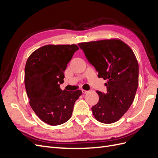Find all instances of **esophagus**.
<instances>
[{"instance_id":"1","label":"esophagus","mask_w":158,"mask_h":158,"mask_svg":"<svg viewBox=\"0 0 158 158\" xmlns=\"http://www.w3.org/2000/svg\"><path fill=\"white\" fill-rule=\"evenodd\" d=\"M82 93L83 94H87V93H88L89 92V91H87V90H84V89H82Z\"/></svg>"}]
</instances>
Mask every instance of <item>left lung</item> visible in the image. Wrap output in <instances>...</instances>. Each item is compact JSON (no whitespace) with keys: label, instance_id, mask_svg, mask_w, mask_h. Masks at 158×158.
<instances>
[{"label":"left lung","instance_id":"8db88e82","mask_svg":"<svg viewBox=\"0 0 158 158\" xmlns=\"http://www.w3.org/2000/svg\"><path fill=\"white\" fill-rule=\"evenodd\" d=\"M85 57L107 80L106 94L97 91L99 102L92 107L99 122L118 121L132 105L138 85V63L131 48L118 39L78 44Z\"/></svg>","mask_w":158,"mask_h":158}]
</instances>
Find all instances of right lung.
Returning <instances> with one entry per match:
<instances>
[{"label": "right lung", "mask_w": 158, "mask_h": 158, "mask_svg": "<svg viewBox=\"0 0 158 158\" xmlns=\"http://www.w3.org/2000/svg\"><path fill=\"white\" fill-rule=\"evenodd\" d=\"M79 49L75 45H47L33 51L25 66L24 83L30 105L42 121L56 126L69 121L75 102L82 95L78 89L60 88L64 71Z\"/></svg>", "instance_id": "obj_1"}]
</instances>
